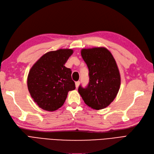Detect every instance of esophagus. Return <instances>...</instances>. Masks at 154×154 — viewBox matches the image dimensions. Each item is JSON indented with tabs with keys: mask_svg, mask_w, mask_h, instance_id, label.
Masks as SVG:
<instances>
[{
	"mask_svg": "<svg viewBox=\"0 0 154 154\" xmlns=\"http://www.w3.org/2000/svg\"><path fill=\"white\" fill-rule=\"evenodd\" d=\"M79 81H78V82H75V86H76V88H78V86H79Z\"/></svg>",
	"mask_w": 154,
	"mask_h": 154,
	"instance_id": "esophagus-1",
	"label": "esophagus"
}]
</instances>
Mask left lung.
<instances>
[{
  "mask_svg": "<svg viewBox=\"0 0 154 154\" xmlns=\"http://www.w3.org/2000/svg\"><path fill=\"white\" fill-rule=\"evenodd\" d=\"M82 56L89 70V83L78 92L87 105L95 110L107 107L116 98L121 85L119 71L112 54L105 47L83 48Z\"/></svg>",
  "mask_w": 154,
  "mask_h": 154,
  "instance_id": "8db88e82",
  "label": "left lung"
}]
</instances>
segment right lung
<instances>
[{"instance_id": "add662e5", "label": "right lung", "mask_w": 154, "mask_h": 154, "mask_svg": "<svg viewBox=\"0 0 154 154\" xmlns=\"http://www.w3.org/2000/svg\"><path fill=\"white\" fill-rule=\"evenodd\" d=\"M72 49H59L45 54L30 69L27 85L31 97L41 109L54 111L64 104L69 91L75 89L71 70L64 64Z\"/></svg>"}]
</instances>
